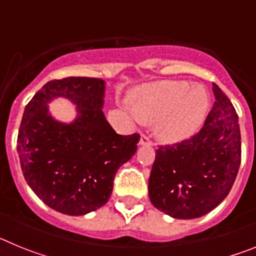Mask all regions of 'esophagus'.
Returning a JSON list of instances; mask_svg holds the SVG:
<instances>
[{
  "mask_svg": "<svg viewBox=\"0 0 256 256\" xmlns=\"http://www.w3.org/2000/svg\"><path fill=\"white\" fill-rule=\"evenodd\" d=\"M140 144H142V146H152V141L150 140V137L146 134H142L141 136V140H140Z\"/></svg>",
  "mask_w": 256,
  "mask_h": 256,
  "instance_id": "obj_1",
  "label": "esophagus"
}]
</instances>
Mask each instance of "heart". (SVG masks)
<instances>
[{"label":"heart","mask_w":256,"mask_h":256,"mask_svg":"<svg viewBox=\"0 0 256 256\" xmlns=\"http://www.w3.org/2000/svg\"><path fill=\"white\" fill-rule=\"evenodd\" d=\"M130 102L137 119L156 123L158 137L174 144L192 136L202 126L209 108V94L201 86L162 80L136 90Z\"/></svg>","instance_id":"obj_1"}]
</instances>
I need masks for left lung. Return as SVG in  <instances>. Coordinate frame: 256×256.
Here are the masks:
<instances>
[{
  "label": "left lung",
  "mask_w": 256,
  "mask_h": 256,
  "mask_svg": "<svg viewBox=\"0 0 256 256\" xmlns=\"http://www.w3.org/2000/svg\"><path fill=\"white\" fill-rule=\"evenodd\" d=\"M216 102L200 132L159 146L148 180L156 209L176 219L205 216L227 198L241 164L238 115L214 83Z\"/></svg>",
  "instance_id": "left-lung-1"
}]
</instances>
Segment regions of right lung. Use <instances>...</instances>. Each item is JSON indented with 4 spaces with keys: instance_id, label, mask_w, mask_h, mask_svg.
<instances>
[{
    "instance_id": "add662e5",
    "label": "right lung",
    "mask_w": 256,
    "mask_h": 256,
    "mask_svg": "<svg viewBox=\"0 0 256 256\" xmlns=\"http://www.w3.org/2000/svg\"><path fill=\"white\" fill-rule=\"evenodd\" d=\"M105 82L68 76L47 82L26 106L18 154L26 183L47 206L84 216L108 201L118 169L134 155L140 134H118L102 112ZM64 96L77 105L72 124L55 121L48 102Z\"/></svg>"
}]
</instances>
